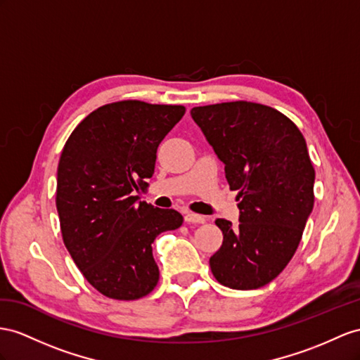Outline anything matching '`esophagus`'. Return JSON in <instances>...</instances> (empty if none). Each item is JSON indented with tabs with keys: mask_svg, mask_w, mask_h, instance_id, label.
<instances>
[{
	"mask_svg": "<svg viewBox=\"0 0 360 360\" xmlns=\"http://www.w3.org/2000/svg\"><path fill=\"white\" fill-rule=\"evenodd\" d=\"M184 219H186L187 224H204V222H207L205 216H200V214H196V213H186Z\"/></svg>",
	"mask_w": 360,
	"mask_h": 360,
	"instance_id": "34e87169",
	"label": "esophagus"
}]
</instances>
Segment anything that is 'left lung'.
I'll list each match as a JSON object with an SVG mask.
<instances>
[{
  "label": "left lung",
  "mask_w": 360,
  "mask_h": 360,
  "mask_svg": "<svg viewBox=\"0 0 360 360\" xmlns=\"http://www.w3.org/2000/svg\"><path fill=\"white\" fill-rule=\"evenodd\" d=\"M237 190L238 225L217 219L224 234L210 259L214 278L229 289L263 288L288 266L313 210V169L307 144L290 118L254 101L191 109Z\"/></svg>",
  "instance_id": "left-lung-1"
}]
</instances>
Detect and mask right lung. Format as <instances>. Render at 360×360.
<instances>
[{"label":"right lung","instance_id":"right-lung-1","mask_svg":"<svg viewBox=\"0 0 360 360\" xmlns=\"http://www.w3.org/2000/svg\"><path fill=\"white\" fill-rule=\"evenodd\" d=\"M184 114L182 105L114 101L82 120L63 146L56 187L63 243L86 281L108 298L140 300L158 284L152 243L184 219L136 193Z\"/></svg>","mask_w":360,"mask_h":360}]
</instances>
